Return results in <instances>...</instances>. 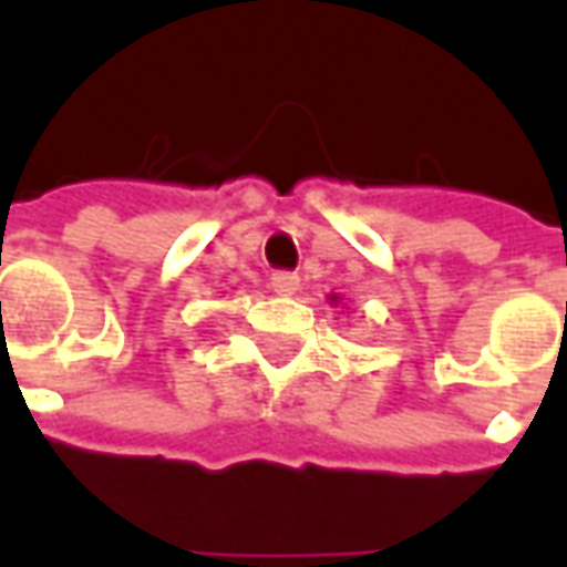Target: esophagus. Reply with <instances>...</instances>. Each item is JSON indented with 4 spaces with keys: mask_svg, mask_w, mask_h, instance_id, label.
<instances>
[{
    "mask_svg": "<svg viewBox=\"0 0 567 567\" xmlns=\"http://www.w3.org/2000/svg\"><path fill=\"white\" fill-rule=\"evenodd\" d=\"M297 285H300V279H297V272L291 270H276L270 276V288L276 291V295H282V297L295 295Z\"/></svg>",
    "mask_w": 567,
    "mask_h": 567,
    "instance_id": "obj_1",
    "label": "esophagus"
}]
</instances>
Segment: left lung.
<instances>
[{
  "mask_svg": "<svg viewBox=\"0 0 567 567\" xmlns=\"http://www.w3.org/2000/svg\"><path fill=\"white\" fill-rule=\"evenodd\" d=\"M331 300H333V297H331Z\"/></svg>",
  "mask_w": 567,
  "mask_h": 567,
  "instance_id": "8db88e82",
  "label": "left lung"
}]
</instances>
